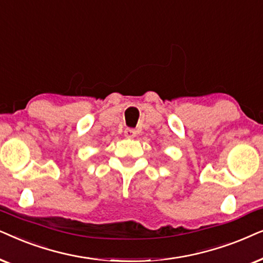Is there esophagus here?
<instances>
[{
    "mask_svg": "<svg viewBox=\"0 0 263 263\" xmlns=\"http://www.w3.org/2000/svg\"><path fill=\"white\" fill-rule=\"evenodd\" d=\"M124 135L126 138H135L137 136V131L134 128H126L124 131Z\"/></svg>",
    "mask_w": 263,
    "mask_h": 263,
    "instance_id": "obj_1",
    "label": "esophagus"
}]
</instances>
